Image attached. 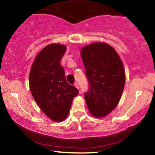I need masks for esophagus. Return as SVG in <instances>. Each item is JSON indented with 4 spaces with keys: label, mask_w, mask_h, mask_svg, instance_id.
I'll return each mask as SVG.
<instances>
[{
    "label": "esophagus",
    "mask_w": 155,
    "mask_h": 155,
    "mask_svg": "<svg viewBox=\"0 0 155 155\" xmlns=\"http://www.w3.org/2000/svg\"><path fill=\"white\" fill-rule=\"evenodd\" d=\"M74 86L76 87V88H77L78 90H79V93H81V90L79 89V86H78V85L77 83H76V84H74Z\"/></svg>",
    "instance_id": "esophagus-1"
}]
</instances>
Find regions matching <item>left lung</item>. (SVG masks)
I'll return each instance as SVG.
<instances>
[{"mask_svg":"<svg viewBox=\"0 0 155 155\" xmlns=\"http://www.w3.org/2000/svg\"><path fill=\"white\" fill-rule=\"evenodd\" d=\"M81 55L89 83L84 93L88 110L97 118L109 114L118 104L125 85V71L116 51L105 43L83 48Z\"/></svg>","mask_w":155,"mask_h":155,"instance_id":"8db88e82","label":"left lung"}]
</instances>
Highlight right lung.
Listing matches in <instances>:
<instances>
[{
    "label": "right lung",
    "instance_id": "add662e5",
    "mask_svg": "<svg viewBox=\"0 0 155 155\" xmlns=\"http://www.w3.org/2000/svg\"><path fill=\"white\" fill-rule=\"evenodd\" d=\"M64 45L53 43L39 52L29 74V86L41 110L54 121L64 120L69 114L77 88L67 83L60 61Z\"/></svg>",
    "mask_w": 155,
    "mask_h": 155
}]
</instances>
